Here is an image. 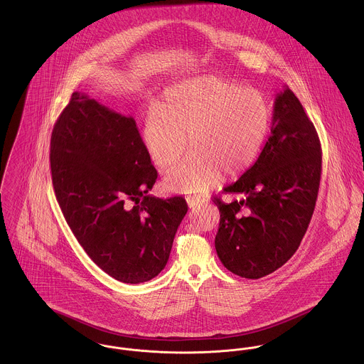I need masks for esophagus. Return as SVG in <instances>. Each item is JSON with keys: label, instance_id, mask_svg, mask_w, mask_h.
I'll list each match as a JSON object with an SVG mask.
<instances>
[{"label": "esophagus", "instance_id": "obj_1", "mask_svg": "<svg viewBox=\"0 0 364 364\" xmlns=\"http://www.w3.org/2000/svg\"><path fill=\"white\" fill-rule=\"evenodd\" d=\"M187 203H188V206H190L191 209H194L196 206H200V205H202V200L198 199V198H194V196H187Z\"/></svg>", "mask_w": 364, "mask_h": 364}]
</instances>
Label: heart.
<instances>
[{"instance_id": "1", "label": "heart", "mask_w": 364, "mask_h": 364, "mask_svg": "<svg viewBox=\"0 0 364 364\" xmlns=\"http://www.w3.org/2000/svg\"><path fill=\"white\" fill-rule=\"evenodd\" d=\"M272 107L263 92L215 76H200L165 90L161 107L144 119L142 139L158 168L186 162L166 176L168 188L203 194L222 176L251 168L272 129Z\"/></svg>"}]
</instances>
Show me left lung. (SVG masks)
I'll use <instances>...</instances> for the list:
<instances>
[{
	"instance_id": "left-lung-1",
	"label": "left lung",
	"mask_w": 364,
	"mask_h": 364,
	"mask_svg": "<svg viewBox=\"0 0 364 364\" xmlns=\"http://www.w3.org/2000/svg\"><path fill=\"white\" fill-rule=\"evenodd\" d=\"M320 177L317 132L285 87L276 97L272 134L257 161L223 190L240 198H213L220 212L215 247L224 267L256 280L287 263L308 230Z\"/></svg>"
}]
</instances>
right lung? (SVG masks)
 <instances>
[{
  "label": "right lung",
  "mask_w": 364,
  "mask_h": 364,
  "mask_svg": "<svg viewBox=\"0 0 364 364\" xmlns=\"http://www.w3.org/2000/svg\"><path fill=\"white\" fill-rule=\"evenodd\" d=\"M51 176L63 218L91 260L140 284L166 266L188 206L149 196L158 171L132 116L73 92L51 134Z\"/></svg>",
  "instance_id": "1"
}]
</instances>
